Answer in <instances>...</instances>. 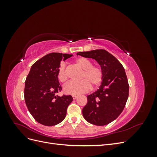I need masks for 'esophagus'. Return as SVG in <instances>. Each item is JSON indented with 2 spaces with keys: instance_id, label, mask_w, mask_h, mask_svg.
Returning a JSON list of instances; mask_svg holds the SVG:
<instances>
[{
  "instance_id": "1",
  "label": "esophagus",
  "mask_w": 157,
  "mask_h": 157,
  "mask_svg": "<svg viewBox=\"0 0 157 157\" xmlns=\"http://www.w3.org/2000/svg\"><path fill=\"white\" fill-rule=\"evenodd\" d=\"M72 97H73V99H76L78 98V96H75V95H73V96H72Z\"/></svg>"
}]
</instances>
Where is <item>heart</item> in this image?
<instances>
[{"label": "heart", "mask_w": 157, "mask_h": 157, "mask_svg": "<svg viewBox=\"0 0 157 157\" xmlns=\"http://www.w3.org/2000/svg\"><path fill=\"white\" fill-rule=\"evenodd\" d=\"M78 67L84 70L80 82H70L63 88L65 94L71 95H78L85 93L90 90L91 86L98 87L102 82L103 75L100 67L92 65V62L90 59L83 58H78L75 61ZM57 77L61 83L67 81L68 77L66 73L65 65L61 63L58 71Z\"/></svg>", "instance_id": "heart-1"}]
</instances>
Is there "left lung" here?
I'll list each match as a JSON object with an SVG mask.
<instances>
[{"label":"left lung","instance_id":"obj_1","mask_svg":"<svg viewBox=\"0 0 157 157\" xmlns=\"http://www.w3.org/2000/svg\"><path fill=\"white\" fill-rule=\"evenodd\" d=\"M77 55L96 60L103 75L99 89L87 96L83 117L94 125L108 124L121 115L127 101L129 84L125 70L119 61L105 50L79 52Z\"/></svg>","mask_w":157,"mask_h":157}]
</instances>
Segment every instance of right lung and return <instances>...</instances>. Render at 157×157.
Returning <instances> with one entry per match:
<instances>
[{
	"label": "right lung",
	"mask_w": 157,
	"mask_h": 157,
	"mask_svg": "<svg viewBox=\"0 0 157 157\" xmlns=\"http://www.w3.org/2000/svg\"><path fill=\"white\" fill-rule=\"evenodd\" d=\"M72 54L50 53L42 57L31 66L24 90L26 105L31 115L40 124L51 126L62 122L73 97L56 95L61 86L57 77L61 60Z\"/></svg>",
	"instance_id": "1"
}]
</instances>
